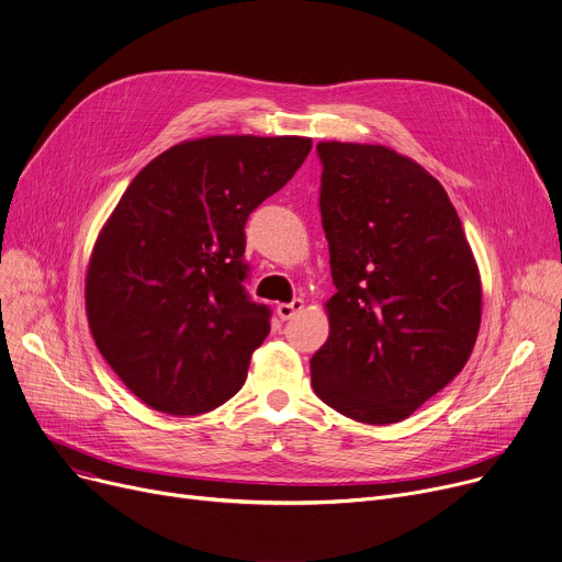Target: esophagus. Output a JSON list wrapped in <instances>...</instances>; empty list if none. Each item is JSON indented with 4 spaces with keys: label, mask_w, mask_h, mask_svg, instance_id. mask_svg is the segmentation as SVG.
Instances as JSON below:
<instances>
[{
    "label": "esophagus",
    "mask_w": 562,
    "mask_h": 562,
    "mask_svg": "<svg viewBox=\"0 0 562 562\" xmlns=\"http://www.w3.org/2000/svg\"><path fill=\"white\" fill-rule=\"evenodd\" d=\"M303 307H305V303L303 301H295L293 303H282V305H278V316L282 318V321H289V318H293L297 312H303Z\"/></svg>",
    "instance_id": "34e87169"
}]
</instances>
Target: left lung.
<instances>
[{"mask_svg": "<svg viewBox=\"0 0 562 562\" xmlns=\"http://www.w3.org/2000/svg\"><path fill=\"white\" fill-rule=\"evenodd\" d=\"M321 216L336 293L312 357L314 393L339 414L408 418L468 363L481 278L442 184L382 144L318 142Z\"/></svg>", "mask_w": 562, "mask_h": 562, "instance_id": "obj_1", "label": "left lung"}]
</instances>
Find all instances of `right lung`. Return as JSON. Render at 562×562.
Listing matches in <instances>:
<instances>
[{"label":"right lung","instance_id":"add662e5","mask_svg":"<svg viewBox=\"0 0 562 562\" xmlns=\"http://www.w3.org/2000/svg\"><path fill=\"white\" fill-rule=\"evenodd\" d=\"M310 137L184 139L128 184L86 273L92 339L146 406L199 416L246 382L271 331L244 291L248 214L291 180Z\"/></svg>","mask_w":562,"mask_h":562}]
</instances>
